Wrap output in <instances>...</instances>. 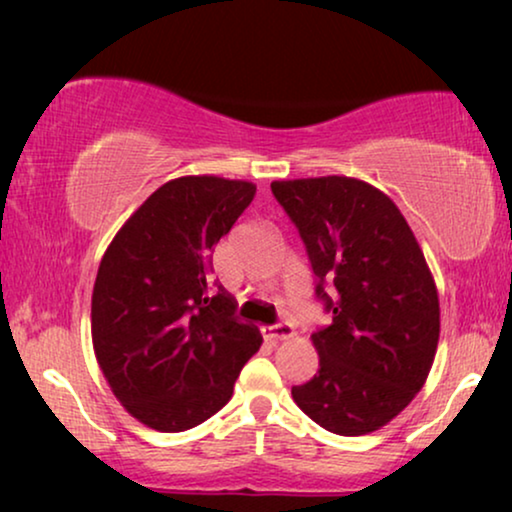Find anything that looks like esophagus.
<instances>
[{"mask_svg": "<svg viewBox=\"0 0 512 512\" xmlns=\"http://www.w3.org/2000/svg\"><path fill=\"white\" fill-rule=\"evenodd\" d=\"M263 335H265V338H268V340H272V342L286 340V338H291V335H293V326L286 324V321H279V324L265 326V328H263Z\"/></svg>", "mask_w": 512, "mask_h": 512, "instance_id": "obj_1", "label": "esophagus"}]
</instances>
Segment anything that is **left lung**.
<instances>
[{
  "label": "left lung",
  "instance_id": "left-lung-1",
  "mask_svg": "<svg viewBox=\"0 0 512 512\" xmlns=\"http://www.w3.org/2000/svg\"><path fill=\"white\" fill-rule=\"evenodd\" d=\"M305 244L331 324L312 333L319 370L293 387L307 417L338 436L391 422L424 387L440 335L438 291L408 221L349 177L272 181Z\"/></svg>",
  "mask_w": 512,
  "mask_h": 512
}]
</instances>
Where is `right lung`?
Listing matches in <instances>:
<instances>
[{
    "label": "right lung",
    "instance_id": "right-lung-1",
    "mask_svg": "<svg viewBox=\"0 0 512 512\" xmlns=\"http://www.w3.org/2000/svg\"><path fill=\"white\" fill-rule=\"evenodd\" d=\"M254 195L249 181L172 179L104 251L90 310L95 356L123 408L151 429L186 431L219 412L261 347L233 296L209 282L214 244Z\"/></svg>",
    "mask_w": 512,
    "mask_h": 512
}]
</instances>
